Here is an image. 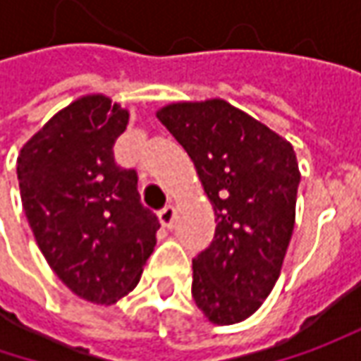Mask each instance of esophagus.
Listing matches in <instances>:
<instances>
[{
	"label": "esophagus",
	"mask_w": 361,
	"mask_h": 361,
	"mask_svg": "<svg viewBox=\"0 0 361 361\" xmlns=\"http://www.w3.org/2000/svg\"><path fill=\"white\" fill-rule=\"evenodd\" d=\"M174 219H176V213H174V207L171 204H166L162 211L159 213V221L162 227H166V229H171L174 225Z\"/></svg>",
	"instance_id": "34e87169"
}]
</instances>
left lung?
<instances>
[{"label": "left lung", "mask_w": 361, "mask_h": 361, "mask_svg": "<svg viewBox=\"0 0 361 361\" xmlns=\"http://www.w3.org/2000/svg\"><path fill=\"white\" fill-rule=\"evenodd\" d=\"M157 118L187 150L215 211L213 243L192 259V299L211 324H239L281 273L301 178L295 150L221 98L162 106Z\"/></svg>", "instance_id": "left-lung-1"}]
</instances>
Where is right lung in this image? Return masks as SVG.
<instances>
[{
	"mask_svg": "<svg viewBox=\"0 0 361 361\" xmlns=\"http://www.w3.org/2000/svg\"><path fill=\"white\" fill-rule=\"evenodd\" d=\"M128 110L104 94L62 108L21 146V204L35 243L72 293L112 305L140 281L160 223L140 202L134 169L112 146Z\"/></svg>",
	"mask_w": 361,
	"mask_h": 361,
	"instance_id": "add662e5",
	"label": "right lung"
}]
</instances>
